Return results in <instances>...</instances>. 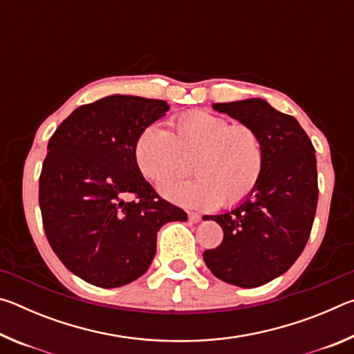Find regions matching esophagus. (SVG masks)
Instances as JSON below:
<instances>
[{"label": "esophagus", "instance_id": "1", "mask_svg": "<svg viewBox=\"0 0 354 354\" xmlns=\"http://www.w3.org/2000/svg\"><path fill=\"white\" fill-rule=\"evenodd\" d=\"M189 220L192 221V223H198V221L201 220V215L196 212H189Z\"/></svg>", "mask_w": 354, "mask_h": 354}]
</instances>
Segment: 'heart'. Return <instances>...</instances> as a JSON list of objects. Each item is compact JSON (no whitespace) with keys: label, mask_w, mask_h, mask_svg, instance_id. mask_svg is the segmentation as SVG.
<instances>
[{"label":"heart","mask_w":354,"mask_h":354,"mask_svg":"<svg viewBox=\"0 0 354 354\" xmlns=\"http://www.w3.org/2000/svg\"><path fill=\"white\" fill-rule=\"evenodd\" d=\"M171 133L151 124L134 143V159L142 175L160 185L165 198L185 207L211 209L220 203L232 207L248 198L259 184L266 148L250 124L231 122L207 111L184 112L170 122ZM189 182H170L189 169Z\"/></svg>","instance_id":"1"}]
</instances>
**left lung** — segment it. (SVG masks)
<instances>
[{
    "mask_svg": "<svg viewBox=\"0 0 354 354\" xmlns=\"http://www.w3.org/2000/svg\"><path fill=\"white\" fill-rule=\"evenodd\" d=\"M214 109L259 133L266 165L241 206L206 215L221 226L223 241L203 259L225 283L257 287L289 270L306 247L319 201L315 149L295 118L261 98L217 103Z\"/></svg>",
    "mask_w": 354,
    "mask_h": 354,
    "instance_id": "8db88e82",
    "label": "left lung"
}]
</instances>
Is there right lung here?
Listing matches in <instances>:
<instances>
[{
  "label": "right lung",
  "instance_id": "add662e5",
  "mask_svg": "<svg viewBox=\"0 0 354 354\" xmlns=\"http://www.w3.org/2000/svg\"><path fill=\"white\" fill-rule=\"evenodd\" d=\"M167 111L162 100L111 95L75 109L48 143L39 179L44 230L61 262L86 283L112 289L140 278L160 226L187 220L156 194L134 159L137 136Z\"/></svg>",
  "mask_w": 354,
  "mask_h": 354
}]
</instances>
